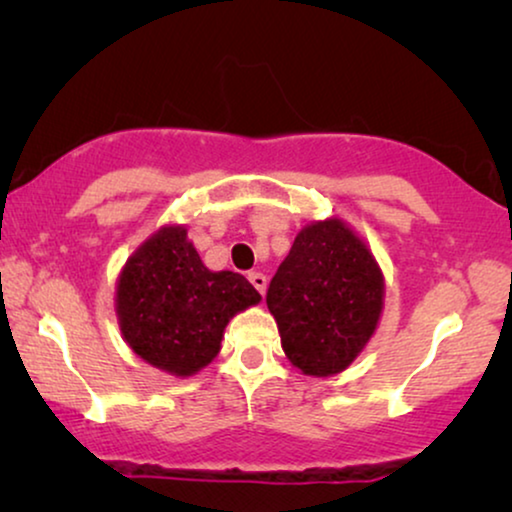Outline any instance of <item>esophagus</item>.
Instances as JSON below:
<instances>
[{
  "mask_svg": "<svg viewBox=\"0 0 512 512\" xmlns=\"http://www.w3.org/2000/svg\"><path fill=\"white\" fill-rule=\"evenodd\" d=\"M249 282H251V286H254V289L263 296L265 286H268V279H265L263 272H249Z\"/></svg>",
  "mask_w": 512,
  "mask_h": 512,
  "instance_id": "34e87169",
  "label": "esophagus"
}]
</instances>
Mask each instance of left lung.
I'll use <instances>...</instances> for the list:
<instances>
[{
    "label": "left lung",
    "instance_id": "8db88e82",
    "mask_svg": "<svg viewBox=\"0 0 512 512\" xmlns=\"http://www.w3.org/2000/svg\"><path fill=\"white\" fill-rule=\"evenodd\" d=\"M384 282L366 244L338 219L310 223L268 286L284 354L305 375L328 377L352 363L382 312Z\"/></svg>",
    "mask_w": 512,
    "mask_h": 512
}]
</instances>
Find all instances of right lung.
<instances>
[{
	"label": "right lung",
	"mask_w": 512,
	"mask_h": 512,
	"mask_svg": "<svg viewBox=\"0 0 512 512\" xmlns=\"http://www.w3.org/2000/svg\"><path fill=\"white\" fill-rule=\"evenodd\" d=\"M261 300L237 272H212L170 226L146 240L118 277L116 312L132 352L167 373L188 377L219 354L223 328Z\"/></svg>",
	"instance_id": "obj_1"
}]
</instances>
